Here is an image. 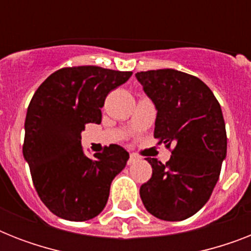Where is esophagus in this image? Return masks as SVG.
<instances>
[{
    "label": "esophagus",
    "instance_id": "1",
    "mask_svg": "<svg viewBox=\"0 0 251 251\" xmlns=\"http://www.w3.org/2000/svg\"><path fill=\"white\" fill-rule=\"evenodd\" d=\"M137 160H139V156H137L135 153H130V157H129V160H127V164L131 165L133 163H135Z\"/></svg>",
    "mask_w": 251,
    "mask_h": 251
}]
</instances>
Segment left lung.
Here are the masks:
<instances>
[{"instance_id":"8db88e82","label":"left lung","mask_w":251,"mask_h":251,"mask_svg":"<svg viewBox=\"0 0 251 251\" xmlns=\"http://www.w3.org/2000/svg\"><path fill=\"white\" fill-rule=\"evenodd\" d=\"M156 106L153 137L172 150L163 164L147 157L152 177L139 190L146 210L157 219L179 222L210 199L226 156V131L220 104L202 80L160 69L135 74Z\"/></svg>"}]
</instances>
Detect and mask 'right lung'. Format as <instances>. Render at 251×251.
Segmentation results:
<instances>
[{
	"instance_id": "right-lung-1",
	"label": "right lung",
	"mask_w": 251,
	"mask_h": 251,
	"mask_svg": "<svg viewBox=\"0 0 251 251\" xmlns=\"http://www.w3.org/2000/svg\"><path fill=\"white\" fill-rule=\"evenodd\" d=\"M131 74L99 66L64 68L33 94L25 116L23 156L37 194L58 218L86 222L104 210L110 183L125 168L129 152L110 145L86 156L80 133L86 124L101 122L106 95Z\"/></svg>"
}]
</instances>
